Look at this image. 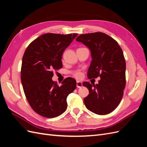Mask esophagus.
Here are the masks:
<instances>
[{
    "label": "esophagus",
    "instance_id": "34e87169",
    "mask_svg": "<svg viewBox=\"0 0 147 147\" xmlns=\"http://www.w3.org/2000/svg\"><path fill=\"white\" fill-rule=\"evenodd\" d=\"M76 86H77V88H81L82 86V82H81V81H78L76 82Z\"/></svg>",
    "mask_w": 147,
    "mask_h": 147
}]
</instances>
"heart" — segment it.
Returning <instances> with one entry per match:
<instances>
[{
	"label": "heart",
	"instance_id": "b5f03b06",
	"mask_svg": "<svg viewBox=\"0 0 147 147\" xmlns=\"http://www.w3.org/2000/svg\"><path fill=\"white\" fill-rule=\"evenodd\" d=\"M73 76H74L75 78H78V79H80V78H81L82 76V73L80 71H79V70L74 71V72L73 73Z\"/></svg>",
	"mask_w": 147,
	"mask_h": 147
}]
</instances>
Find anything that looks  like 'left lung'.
I'll use <instances>...</instances> for the list:
<instances>
[{
    "label": "left lung",
    "mask_w": 147,
    "mask_h": 147,
    "mask_svg": "<svg viewBox=\"0 0 147 147\" xmlns=\"http://www.w3.org/2000/svg\"><path fill=\"white\" fill-rule=\"evenodd\" d=\"M76 40L91 51L88 78H100L98 84L82 83L89 91L84 99L85 106L96 114H109L119 106L125 87L126 64L122 49L115 40L101 32L80 35Z\"/></svg>",
    "instance_id": "8db88e82"
}]
</instances>
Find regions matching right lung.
<instances>
[{"label":"right lung","mask_w":147,"mask_h":147,"mask_svg":"<svg viewBox=\"0 0 147 147\" xmlns=\"http://www.w3.org/2000/svg\"><path fill=\"white\" fill-rule=\"evenodd\" d=\"M77 36L46 33L33 41L24 53L21 68L24 93L33 110L45 117L63 114L67 96L76 89L72 78L65 79L59 86L52 77L53 71L62 67L63 52Z\"/></svg>","instance_id":"right-lung-1"}]
</instances>
